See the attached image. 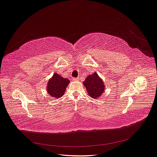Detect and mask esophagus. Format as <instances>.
<instances>
[{"label":"esophagus","mask_w":157,"mask_h":157,"mask_svg":"<svg viewBox=\"0 0 157 157\" xmlns=\"http://www.w3.org/2000/svg\"><path fill=\"white\" fill-rule=\"evenodd\" d=\"M72 79H73V81H79V78H74Z\"/></svg>","instance_id":"esophagus-1"}]
</instances>
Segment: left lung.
<instances>
[{"mask_svg": "<svg viewBox=\"0 0 157 157\" xmlns=\"http://www.w3.org/2000/svg\"><path fill=\"white\" fill-rule=\"evenodd\" d=\"M83 83L87 90L88 95L95 99L100 97L104 92V82L96 72L88 75Z\"/></svg>", "mask_w": 157, "mask_h": 157, "instance_id": "8db88e82", "label": "left lung"}]
</instances>
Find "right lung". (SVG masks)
Returning <instances> with one entry per match:
<instances>
[{"label":"right lung","instance_id":"right-lung-1","mask_svg":"<svg viewBox=\"0 0 157 157\" xmlns=\"http://www.w3.org/2000/svg\"><path fill=\"white\" fill-rule=\"evenodd\" d=\"M69 83V80L68 79L63 78L59 74L55 73L48 82V93L52 97L59 98L63 95Z\"/></svg>","mask_w":157,"mask_h":157}]
</instances>
